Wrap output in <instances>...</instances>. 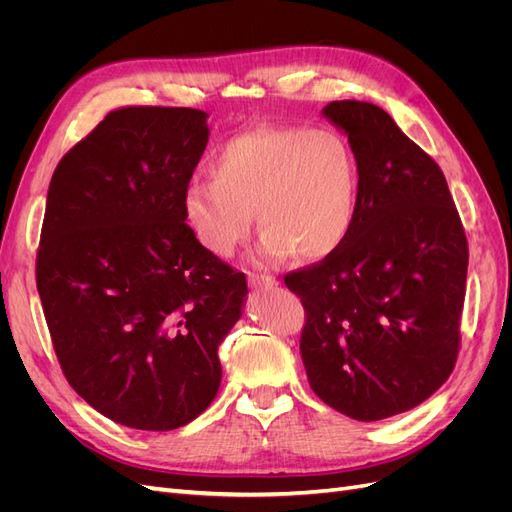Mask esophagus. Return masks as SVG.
I'll use <instances>...</instances> for the list:
<instances>
[{
	"mask_svg": "<svg viewBox=\"0 0 512 512\" xmlns=\"http://www.w3.org/2000/svg\"><path fill=\"white\" fill-rule=\"evenodd\" d=\"M247 282H250L252 288H269V286H277V280L273 275H265V273H247Z\"/></svg>",
	"mask_w": 512,
	"mask_h": 512,
	"instance_id": "1",
	"label": "esophagus"
}]
</instances>
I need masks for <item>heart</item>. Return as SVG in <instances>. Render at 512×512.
<instances>
[{"instance_id": "b5f03b06", "label": "heart", "mask_w": 512, "mask_h": 512, "mask_svg": "<svg viewBox=\"0 0 512 512\" xmlns=\"http://www.w3.org/2000/svg\"><path fill=\"white\" fill-rule=\"evenodd\" d=\"M192 181L183 213L198 243L228 258L262 228L265 260H322L346 243L359 218L361 166L348 138L329 128L269 126L230 136Z\"/></svg>"}]
</instances>
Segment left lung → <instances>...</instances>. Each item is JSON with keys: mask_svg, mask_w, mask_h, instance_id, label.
Masks as SVG:
<instances>
[{"mask_svg": "<svg viewBox=\"0 0 512 512\" xmlns=\"http://www.w3.org/2000/svg\"><path fill=\"white\" fill-rule=\"evenodd\" d=\"M322 115L359 160V218L337 252L284 282L305 307L312 391L356 421H382L423 404L451 376L468 241L440 166L389 113L339 100Z\"/></svg>", "mask_w": 512, "mask_h": 512, "instance_id": "1", "label": "left lung"}]
</instances>
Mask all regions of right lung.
Segmentation results:
<instances>
[{"mask_svg":"<svg viewBox=\"0 0 512 512\" xmlns=\"http://www.w3.org/2000/svg\"><path fill=\"white\" fill-rule=\"evenodd\" d=\"M207 117L108 113L61 158L46 194L36 284L61 371L91 408L132 429L170 431L209 408L218 348L245 303V275L185 224Z\"/></svg>","mask_w":512,"mask_h":512,"instance_id":"right-lung-1","label":"right lung"}]
</instances>
